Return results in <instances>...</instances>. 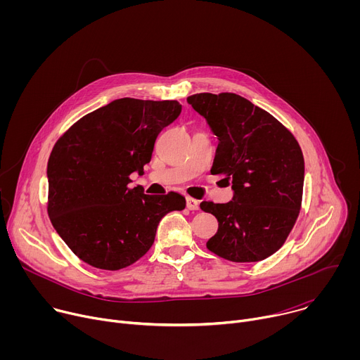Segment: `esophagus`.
<instances>
[{
  "label": "esophagus",
  "instance_id": "1",
  "mask_svg": "<svg viewBox=\"0 0 360 360\" xmlns=\"http://www.w3.org/2000/svg\"><path fill=\"white\" fill-rule=\"evenodd\" d=\"M186 208L189 211H198L199 210V202L191 196H186Z\"/></svg>",
  "mask_w": 360,
  "mask_h": 360
}]
</instances>
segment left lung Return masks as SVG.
I'll return each mask as SVG.
<instances>
[{"label": "left lung", "instance_id": "1", "mask_svg": "<svg viewBox=\"0 0 360 360\" xmlns=\"http://www.w3.org/2000/svg\"><path fill=\"white\" fill-rule=\"evenodd\" d=\"M219 138L211 172L232 182L233 200H203L218 232L207 248L232 262H258L289 236L300 212L304 161L293 134L265 110L232 94L188 96Z\"/></svg>", "mask_w": 360, "mask_h": 360}]
</instances>
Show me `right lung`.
Masks as SVG:
<instances>
[{"label": "right lung", "mask_w": 360, "mask_h": 360, "mask_svg": "<svg viewBox=\"0 0 360 360\" xmlns=\"http://www.w3.org/2000/svg\"><path fill=\"white\" fill-rule=\"evenodd\" d=\"M182 107L178 101L121 98L71 125L48 160L46 212L85 264L120 271L150 249L160 221L185 208L176 192L145 195L128 188L142 174L153 143Z\"/></svg>", "instance_id": "add662e5"}]
</instances>
